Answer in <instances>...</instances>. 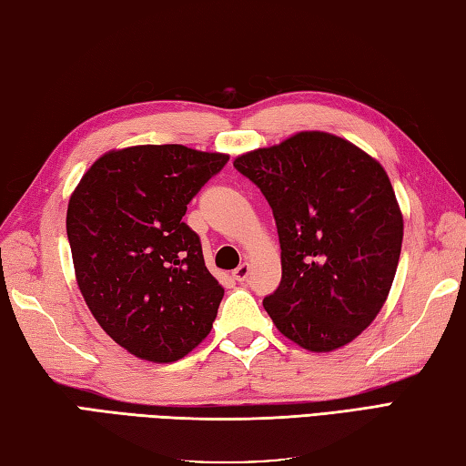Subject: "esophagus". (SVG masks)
I'll list each match as a JSON object with an SVG mask.
<instances>
[{
    "mask_svg": "<svg viewBox=\"0 0 466 466\" xmlns=\"http://www.w3.org/2000/svg\"><path fill=\"white\" fill-rule=\"evenodd\" d=\"M249 271H251V263L243 261L241 266L233 271V278L237 279V282H245V279L249 278Z\"/></svg>",
    "mask_w": 466,
    "mask_h": 466,
    "instance_id": "obj_1",
    "label": "esophagus"
}]
</instances>
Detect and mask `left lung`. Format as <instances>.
<instances>
[{
	"instance_id": "8db88e82",
	"label": "left lung",
	"mask_w": 466,
	"mask_h": 466,
	"mask_svg": "<svg viewBox=\"0 0 466 466\" xmlns=\"http://www.w3.org/2000/svg\"><path fill=\"white\" fill-rule=\"evenodd\" d=\"M274 210L282 282L263 309L298 347L330 353L375 320L396 278L403 217L383 166L327 131L237 156Z\"/></svg>"
}]
</instances>
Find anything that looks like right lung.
<instances>
[{
	"instance_id": "add662e5",
	"label": "right lung",
	"mask_w": 466,
	"mask_h": 466,
	"mask_svg": "<svg viewBox=\"0 0 466 466\" xmlns=\"http://www.w3.org/2000/svg\"><path fill=\"white\" fill-rule=\"evenodd\" d=\"M227 160L180 144L129 146L96 157L70 195L78 289L101 329L137 359L174 363L213 329L225 289L182 217Z\"/></svg>"
}]
</instances>
